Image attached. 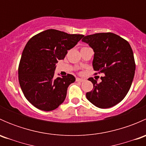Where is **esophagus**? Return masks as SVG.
<instances>
[{"label": "esophagus", "mask_w": 146, "mask_h": 146, "mask_svg": "<svg viewBox=\"0 0 146 146\" xmlns=\"http://www.w3.org/2000/svg\"><path fill=\"white\" fill-rule=\"evenodd\" d=\"M76 81H77V82H83L84 81V79L79 78H76Z\"/></svg>", "instance_id": "esophagus-1"}]
</instances>
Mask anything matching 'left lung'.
<instances>
[{"label": "left lung", "instance_id": "1", "mask_svg": "<svg viewBox=\"0 0 146 146\" xmlns=\"http://www.w3.org/2000/svg\"><path fill=\"white\" fill-rule=\"evenodd\" d=\"M82 42L93 49L94 70L104 74L100 83L92 78L88 79L93 89L86 93L87 99L99 108L114 107L126 97L133 82L136 64L131 47L111 32L88 35Z\"/></svg>", "mask_w": 146, "mask_h": 146}]
</instances>
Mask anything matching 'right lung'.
I'll list each match as a JSON object with an SVG mask.
<instances>
[{
  "label": "right lung",
  "instance_id": "right-lung-1",
  "mask_svg": "<svg viewBox=\"0 0 146 146\" xmlns=\"http://www.w3.org/2000/svg\"><path fill=\"white\" fill-rule=\"evenodd\" d=\"M83 36L50 29L28 41L19 64L18 78L25 97L32 105L48 111L64 102L68 87L76 78L70 74L55 78L56 64Z\"/></svg>",
  "mask_w": 146,
  "mask_h": 146
}]
</instances>
